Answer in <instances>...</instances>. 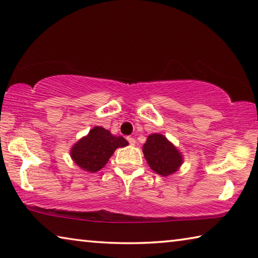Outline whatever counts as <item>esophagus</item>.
<instances>
[{"instance_id":"34e87169","label":"esophagus","mask_w":258,"mask_h":258,"mask_svg":"<svg viewBox=\"0 0 258 258\" xmlns=\"http://www.w3.org/2000/svg\"><path fill=\"white\" fill-rule=\"evenodd\" d=\"M127 141H128L130 144H132V145L135 144V139L132 138V137H128V138H127Z\"/></svg>"}]
</instances>
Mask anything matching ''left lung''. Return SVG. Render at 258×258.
Returning a JSON list of instances; mask_svg holds the SVG:
<instances>
[{
    "instance_id": "8db88e82",
    "label": "left lung",
    "mask_w": 258,
    "mask_h": 258,
    "mask_svg": "<svg viewBox=\"0 0 258 258\" xmlns=\"http://www.w3.org/2000/svg\"><path fill=\"white\" fill-rule=\"evenodd\" d=\"M143 153L151 169L161 176L174 174L182 162L180 152L161 134L148 137Z\"/></svg>"
}]
</instances>
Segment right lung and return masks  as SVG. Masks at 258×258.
Masks as SVG:
<instances>
[{
  "mask_svg": "<svg viewBox=\"0 0 258 258\" xmlns=\"http://www.w3.org/2000/svg\"><path fill=\"white\" fill-rule=\"evenodd\" d=\"M128 142L123 137H115L100 126L93 127L71 150V157L79 167L96 172L104 167L117 148L126 147Z\"/></svg>",
  "mask_w": 258,
  "mask_h": 258,
  "instance_id": "obj_1",
  "label": "right lung"
}]
</instances>
